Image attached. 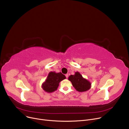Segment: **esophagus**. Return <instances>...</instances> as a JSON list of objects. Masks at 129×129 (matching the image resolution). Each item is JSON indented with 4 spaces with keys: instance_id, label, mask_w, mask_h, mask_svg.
<instances>
[{
    "instance_id": "obj_1",
    "label": "esophagus",
    "mask_w": 129,
    "mask_h": 129,
    "mask_svg": "<svg viewBox=\"0 0 129 129\" xmlns=\"http://www.w3.org/2000/svg\"><path fill=\"white\" fill-rule=\"evenodd\" d=\"M65 76H66V78H68V77H69V74H66V75H65Z\"/></svg>"
}]
</instances>
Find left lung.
I'll use <instances>...</instances> for the list:
<instances>
[{"label": "left lung", "instance_id": "left-lung-1", "mask_svg": "<svg viewBox=\"0 0 129 129\" xmlns=\"http://www.w3.org/2000/svg\"><path fill=\"white\" fill-rule=\"evenodd\" d=\"M73 87L79 92H85L90 89L91 84L89 80L84 78L79 72H75L74 75L69 77Z\"/></svg>", "mask_w": 129, "mask_h": 129}]
</instances>
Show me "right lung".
Returning <instances> with one entry per match:
<instances>
[{"instance_id":"obj_1","label":"right lung","mask_w":129,"mask_h":129,"mask_svg":"<svg viewBox=\"0 0 129 129\" xmlns=\"http://www.w3.org/2000/svg\"><path fill=\"white\" fill-rule=\"evenodd\" d=\"M65 78L66 76L62 73L51 72L49 73L45 82L42 85V89L48 93L55 91L57 89L59 83Z\"/></svg>"}]
</instances>
